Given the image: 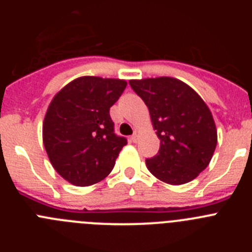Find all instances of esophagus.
Wrapping results in <instances>:
<instances>
[{
    "label": "esophagus",
    "mask_w": 252,
    "mask_h": 252,
    "mask_svg": "<svg viewBox=\"0 0 252 252\" xmlns=\"http://www.w3.org/2000/svg\"><path fill=\"white\" fill-rule=\"evenodd\" d=\"M131 140H132L133 142H137V140H139V131H135V132H133V135L131 136Z\"/></svg>",
    "instance_id": "34e87169"
}]
</instances>
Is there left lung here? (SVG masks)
<instances>
[{
	"instance_id": "8db88e82",
	"label": "left lung",
	"mask_w": 252,
	"mask_h": 252,
	"mask_svg": "<svg viewBox=\"0 0 252 252\" xmlns=\"http://www.w3.org/2000/svg\"><path fill=\"white\" fill-rule=\"evenodd\" d=\"M148 106L160 139L155 157L146 159L154 177L171 186L195 179L208 166L217 130L208 106L193 88L170 77L128 82Z\"/></svg>"
}]
</instances>
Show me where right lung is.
<instances>
[{
    "label": "right lung",
    "mask_w": 252,
    "mask_h": 252,
    "mask_svg": "<svg viewBox=\"0 0 252 252\" xmlns=\"http://www.w3.org/2000/svg\"><path fill=\"white\" fill-rule=\"evenodd\" d=\"M127 83L124 79L77 78L51 99L43 124V141L57 173L78 187L110 174L127 140L115 133L110 108Z\"/></svg>",
    "instance_id": "1"
}]
</instances>
